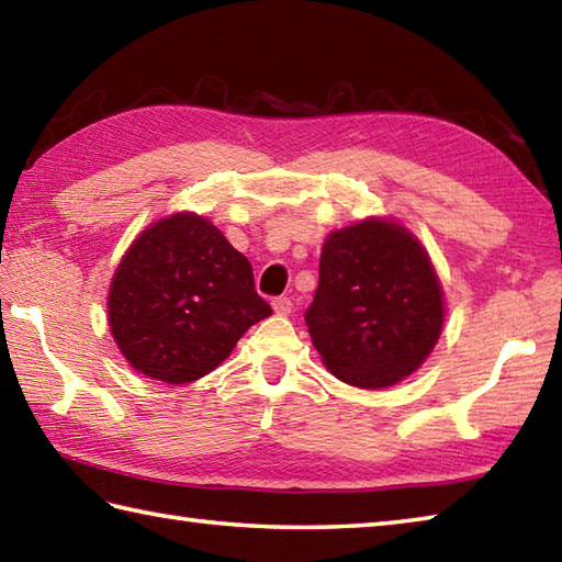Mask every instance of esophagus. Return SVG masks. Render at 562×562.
<instances>
[{"label": "esophagus", "instance_id": "esophagus-1", "mask_svg": "<svg viewBox=\"0 0 562 562\" xmlns=\"http://www.w3.org/2000/svg\"><path fill=\"white\" fill-rule=\"evenodd\" d=\"M272 310L278 316H288V314H292V300L290 296H274Z\"/></svg>", "mask_w": 562, "mask_h": 562}]
</instances>
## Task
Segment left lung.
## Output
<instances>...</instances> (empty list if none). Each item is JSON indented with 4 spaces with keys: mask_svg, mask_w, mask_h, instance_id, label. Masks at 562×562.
Returning <instances> with one entry per match:
<instances>
[{
    "mask_svg": "<svg viewBox=\"0 0 562 562\" xmlns=\"http://www.w3.org/2000/svg\"><path fill=\"white\" fill-rule=\"evenodd\" d=\"M304 318L340 382L382 390L412 375L434 350L443 328V290L409 231L366 218L326 238Z\"/></svg>",
    "mask_w": 562,
    "mask_h": 562,
    "instance_id": "8db88e82",
    "label": "left lung"
}]
</instances>
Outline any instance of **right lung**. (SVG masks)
<instances>
[{"mask_svg": "<svg viewBox=\"0 0 562 562\" xmlns=\"http://www.w3.org/2000/svg\"><path fill=\"white\" fill-rule=\"evenodd\" d=\"M106 306L131 368L168 384L204 378L272 314L248 258L192 212L160 218L131 244Z\"/></svg>", "mask_w": 562, "mask_h": 562, "instance_id": "obj_1", "label": "right lung"}]
</instances>
